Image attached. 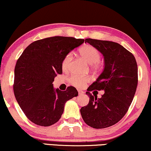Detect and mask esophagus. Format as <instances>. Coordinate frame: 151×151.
<instances>
[{
    "instance_id": "esophagus-1",
    "label": "esophagus",
    "mask_w": 151,
    "mask_h": 151,
    "mask_svg": "<svg viewBox=\"0 0 151 151\" xmlns=\"http://www.w3.org/2000/svg\"><path fill=\"white\" fill-rule=\"evenodd\" d=\"M78 93H79V95H82L84 94V92L81 91V90H78Z\"/></svg>"
}]
</instances>
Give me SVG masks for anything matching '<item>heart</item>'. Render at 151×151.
Returning <instances> with one entry per match:
<instances>
[{
  "mask_svg": "<svg viewBox=\"0 0 151 151\" xmlns=\"http://www.w3.org/2000/svg\"><path fill=\"white\" fill-rule=\"evenodd\" d=\"M79 53L81 57L88 63L92 65L93 69L98 70L101 69L102 65L99 62L100 60V53L95 47L91 45H85L81 47L79 50ZM72 58V53H68L65 56L61 63L62 70L64 71L68 70L70 62ZM70 83L76 87H83L89 81V79L86 77H80V76L74 75L72 76L70 79Z\"/></svg>",
  "mask_w": 151,
  "mask_h": 151,
  "instance_id": "heart-1",
  "label": "heart"
}]
</instances>
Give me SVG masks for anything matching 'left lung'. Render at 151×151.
I'll list each match as a JSON object with an SVG mask.
<instances>
[{
    "instance_id": "8db88e82",
    "label": "left lung",
    "mask_w": 151,
    "mask_h": 151,
    "mask_svg": "<svg viewBox=\"0 0 151 151\" xmlns=\"http://www.w3.org/2000/svg\"><path fill=\"white\" fill-rule=\"evenodd\" d=\"M85 42L102 53L104 67L87 89L89 102L80 112L88 125L95 129L106 128L121 121L132 102L138 83L137 61L132 53L118 43L91 38L86 39ZM95 89L104 91L102 98L89 93Z\"/></svg>"
}]
</instances>
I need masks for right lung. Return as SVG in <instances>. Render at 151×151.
<instances>
[{
    "mask_svg": "<svg viewBox=\"0 0 151 151\" xmlns=\"http://www.w3.org/2000/svg\"><path fill=\"white\" fill-rule=\"evenodd\" d=\"M84 42L70 37H47L28 45L14 68L13 90L19 105L30 121L47 127L58 122L66 102L78 95L73 86L62 91L53 81L61 74V63L66 55Z\"/></svg>",
    "mask_w": 151,
    "mask_h": 151,
    "instance_id": "1",
    "label": "right lung"
}]
</instances>
